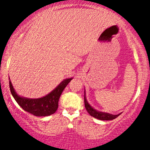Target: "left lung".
<instances>
[{
    "instance_id": "1",
    "label": "left lung",
    "mask_w": 150,
    "mask_h": 150,
    "mask_svg": "<svg viewBox=\"0 0 150 150\" xmlns=\"http://www.w3.org/2000/svg\"><path fill=\"white\" fill-rule=\"evenodd\" d=\"M84 102H85V106L87 111L89 112V114L90 115L93 117L98 120H112L114 119H115L116 117L120 115V114L118 115H112V114H109L107 113V112H100V111H98L96 109L91 106V105L88 103V102L87 101V99H86L85 97H85H84Z\"/></svg>"
}]
</instances>
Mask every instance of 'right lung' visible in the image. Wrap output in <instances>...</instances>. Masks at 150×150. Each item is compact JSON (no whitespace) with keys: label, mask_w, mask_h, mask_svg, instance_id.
I'll list each match as a JSON object with an SVG mask.
<instances>
[{"label":"right lung","mask_w":150,"mask_h":150,"mask_svg":"<svg viewBox=\"0 0 150 150\" xmlns=\"http://www.w3.org/2000/svg\"><path fill=\"white\" fill-rule=\"evenodd\" d=\"M71 79L72 78L65 79L48 95L37 99L26 98L18 95L12 85L11 81H9V88L14 99L25 111L31 113L35 116H49L57 111L59 98Z\"/></svg>","instance_id":"obj_1"}]
</instances>
